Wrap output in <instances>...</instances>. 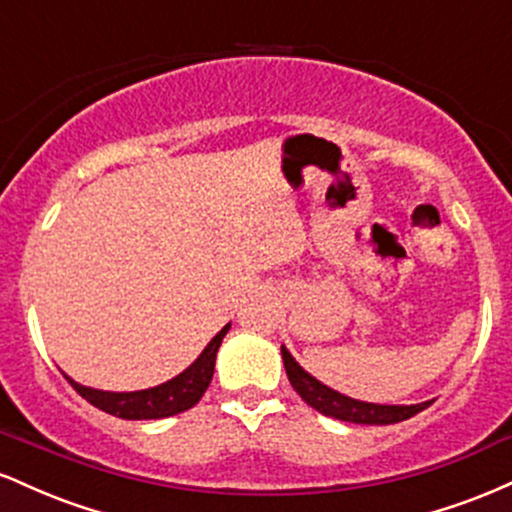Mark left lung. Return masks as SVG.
<instances>
[{
    "mask_svg": "<svg viewBox=\"0 0 512 512\" xmlns=\"http://www.w3.org/2000/svg\"><path fill=\"white\" fill-rule=\"evenodd\" d=\"M281 358H284L286 375H289V383L293 390L301 395L305 404H310L320 414L332 416V419L349 421V424H366V426H387L397 424V421L411 419L414 414L431 407L433 399L419 404H375V402H361L342 392L332 390L325 383L310 375L296 358L291 356V351L281 344Z\"/></svg>",
    "mask_w": 512,
    "mask_h": 512,
    "instance_id": "obj_1",
    "label": "left lung"
}]
</instances>
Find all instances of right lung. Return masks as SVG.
Returning a JSON list of instances; mask_svg holds the SVG:
<instances>
[{
    "mask_svg": "<svg viewBox=\"0 0 512 512\" xmlns=\"http://www.w3.org/2000/svg\"><path fill=\"white\" fill-rule=\"evenodd\" d=\"M231 330V322L226 327H221V332H216V337L204 346V351L195 361L190 363L182 373L175 378L166 380V383L156 387H146V390H134V392H110V390H96V387H86L76 380L69 378L67 373H62L64 378L72 383V387L79 392L86 402H91L93 407H98L105 414H113L117 419H129V421H144V419H168V416L180 414V411L192 409L202 399L204 392L214 378V366H216V354H219V346Z\"/></svg>",
    "mask_w": 512,
    "mask_h": 512,
    "instance_id": "right-lung-1",
    "label": "right lung"
}]
</instances>
